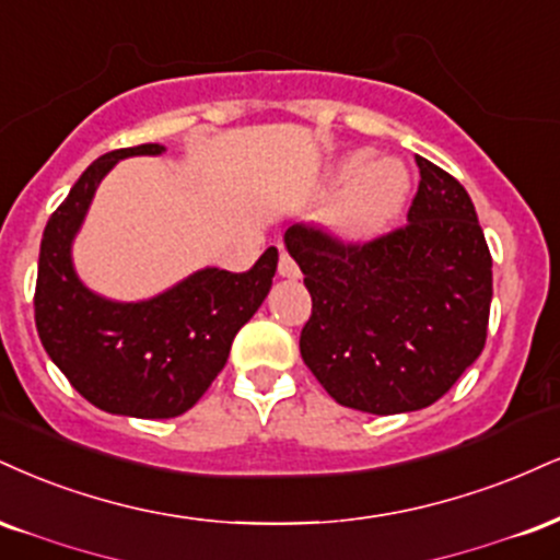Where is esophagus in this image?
Returning a JSON list of instances; mask_svg holds the SVG:
<instances>
[{
	"mask_svg": "<svg viewBox=\"0 0 560 560\" xmlns=\"http://www.w3.org/2000/svg\"><path fill=\"white\" fill-rule=\"evenodd\" d=\"M279 273L284 276V279H300V266L287 250H281L279 255Z\"/></svg>",
	"mask_w": 560,
	"mask_h": 560,
	"instance_id": "esophagus-1",
	"label": "esophagus"
}]
</instances>
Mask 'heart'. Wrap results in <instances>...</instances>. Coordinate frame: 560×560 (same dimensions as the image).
Returning a JSON list of instances; mask_svg holds the SVG:
<instances>
[{"label":"heart","instance_id":"obj_1","mask_svg":"<svg viewBox=\"0 0 560 560\" xmlns=\"http://www.w3.org/2000/svg\"><path fill=\"white\" fill-rule=\"evenodd\" d=\"M334 182H347L336 192L328 219L347 237H368L378 232L399 211L409 190V172L399 159L365 151L349 153Z\"/></svg>","mask_w":560,"mask_h":560}]
</instances>
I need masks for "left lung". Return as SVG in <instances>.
Returning a JSON list of instances; mask_svg holds the SVG:
<instances>
[{"instance_id": "obj_1", "label": "left lung", "mask_w": 560, "mask_h": 560, "mask_svg": "<svg viewBox=\"0 0 560 560\" xmlns=\"http://www.w3.org/2000/svg\"><path fill=\"white\" fill-rule=\"evenodd\" d=\"M407 224L341 242L294 224L284 245L305 273L313 315L305 365L341 407L399 415L430 407L480 357L493 300V258L464 187L417 156Z\"/></svg>"}]
</instances>
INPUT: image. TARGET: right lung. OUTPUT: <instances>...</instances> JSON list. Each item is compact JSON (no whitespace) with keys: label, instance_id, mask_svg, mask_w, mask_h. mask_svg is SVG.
<instances>
[{"label":"right lung","instance_id":"obj_1","mask_svg":"<svg viewBox=\"0 0 560 560\" xmlns=\"http://www.w3.org/2000/svg\"><path fill=\"white\" fill-rule=\"evenodd\" d=\"M143 143L93 161L44 229L36 328L51 362L93 407L140 420H170L192 407L226 365L234 336L271 292L279 250L245 273L200 268L143 302L91 292L72 266V240L98 182L127 156H159Z\"/></svg>","mask_w":560,"mask_h":560}]
</instances>
